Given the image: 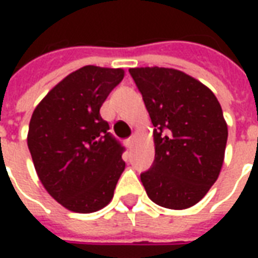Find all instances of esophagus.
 Wrapping results in <instances>:
<instances>
[{
    "label": "esophagus",
    "mask_w": 258,
    "mask_h": 258,
    "mask_svg": "<svg viewBox=\"0 0 258 258\" xmlns=\"http://www.w3.org/2000/svg\"><path fill=\"white\" fill-rule=\"evenodd\" d=\"M125 145L128 149H133V146H134V137H131L128 140H125Z\"/></svg>",
    "instance_id": "1"
}]
</instances>
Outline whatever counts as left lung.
Masks as SVG:
<instances>
[{"mask_svg":"<svg viewBox=\"0 0 258 258\" xmlns=\"http://www.w3.org/2000/svg\"><path fill=\"white\" fill-rule=\"evenodd\" d=\"M130 74L155 127V160L141 174L142 185L162 207H192L224 163L228 127L221 105L205 84L175 69L134 68Z\"/></svg>","mask_w":258,"mask_h":258,"instance_id":"8db88e82","label":"left lung"}]
</instances>
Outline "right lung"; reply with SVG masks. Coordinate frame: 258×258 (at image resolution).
<instances>
[{"instance_id":"right-lung-1","label":"right lung","mask_w":258,"mask_h":258,"mask_svg":"<svg viewBox=\"0 0 258 258\" xmlns=\"http://www.w3.org/2000/svg\"><path fill=\"white\" fill-rule=\"evenodd\" d=\"M123 77V69L84 66L55 85L31 114L27 146L37 175L68 210L103 209L124 171V148L99 113Z\"/></svg>"}]
</instances>
